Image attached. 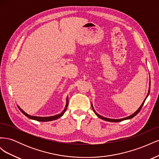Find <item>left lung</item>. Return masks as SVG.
Instances as JSON below:
<instances>
[{
	"label": "left lung",
	"instance_id": "obj_1",
	"mask_svg": "<svg viewBox=\"0 0 159 159\" xmlns=\"http://www.w3.org/2000/svg\"><path fill=\"white\" fill-rule=\"evenodd\" d=\"M149 85L151 86V81H150V83H149ZM150 86H149L148 92V94H147V97H146L145 99L144 100V102H143V103L141 104V106H140V107H139V108L137 109V111L134 112L133 114H132L131 115H130V116H129V117H125V118H123V119H109V118L104 117H103V116H101L100 115L98 114L97 113L95 112V111L94 110V109H93V105H91V107H92V109H93V110L94 113H95V115H97V116H98V117L101 118V119H103V120H105V121H109V122H119V121H123V120H126V119H131V118H133V117H134V116H135L136 115H137V114L139 113V111H141V108H142V107H143V105L144 103H145V100H146L147 98L148 97V94H149V92H150Z\"/></svg>",
	"mask_w": 159,
	"mask_h": 159
}]
</instances>
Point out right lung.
<instances>
[{"label":"right lung","instance_id":"right-lung-1","mask_svg":"<svg viewBox=\"0 0 159 159\" xmlns=\"http://www.w3.org/2000/svg\"><path fill=\"white\" fill-rule=\"evenodd\" d=\"M68 98H67V99H66V107H65V109H64L63 111H62L61 113L58 114V115H54V116H50V117H37V116H32V115H30L27 114L26 113H25L24 111L18 106V105H17L18 107L19 108V109H20V111L25 115V116H26L27 117H28L30 119H33V120H36V121H54V120H56V119H57L58 118L61 117L62 115H63L65 113V111L67 109V107H68Z\"/></svg>","mask_w":159,"mask_h":159}]
</instances>
